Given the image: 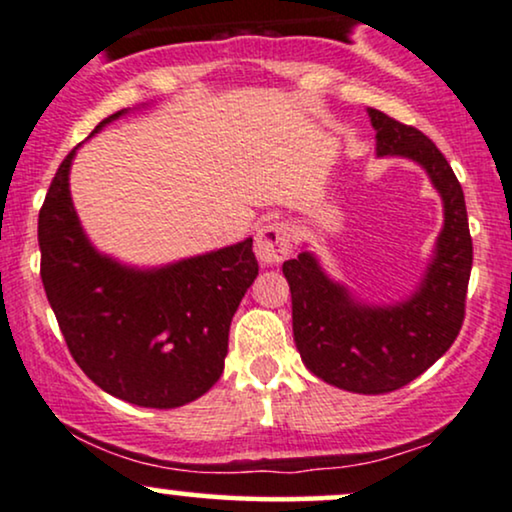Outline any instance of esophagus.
I'll use <instances>...</instances> for the list:
<instances>
[{
    "label": "esophagus",
    "instance_id": "obj_1",
    "mask_svg": "<svg viewBox=\"0 0 512 512\" xmlns=\"http://www.w3.org/2000/svg\"><path fill=\"white\" fill-rule=\"evenodd\" d=\"M292 249V230L287 222H268L256 232V258L261 266H280Z\"/></svg>",
    "mask_w": 512,
    "mask_h": 512
}]
</instances>
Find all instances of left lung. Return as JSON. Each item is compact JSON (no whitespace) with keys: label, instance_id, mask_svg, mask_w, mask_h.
Here are the masks:
<instances>
[{"label":"left lung","instance_id":"1","mask_svg":"<svg viewBox=\"0 0 512 512\" xmlns=\"http://www.w3.org/2000/svg\"><path fill=\"white\" fill-rule=\"evenodd\" d=\"M378 158H407L443 201V230L417 290L402 302L366 304L323 270L311 251L282 263L292 292V330L302 362L330 386L362 395L398 390L453 345L465 318L472 237L462 186L443 153L414 126L369 110Z\"/></svg>","mask_w":512,"mask_h":512}]
</instances>
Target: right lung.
Returning <instances> with one entry per match:
<instances>
[{
    "label": "right lung",
    "mask_w": 512,
    "mask_h": 512,
    "mask_svg": "<svg viewBox=\"0 0 512 512\" xmlns=\"http://www.w3.org/2000/svg\"><path fill=\"white\" fill-rule=\"evenodd\" d=\"M126 110L110 114L90 136ZM66 155L40 208V278L66 347L95 386L114 398L172 410L215 386L230 323L258 275L254 239L136 268L100 254L69 191Z\"/></svg>",
    "instance_id": "obj_1"
}]
</instances>
